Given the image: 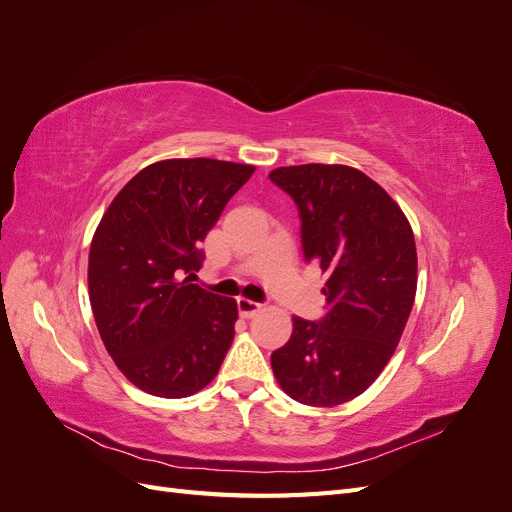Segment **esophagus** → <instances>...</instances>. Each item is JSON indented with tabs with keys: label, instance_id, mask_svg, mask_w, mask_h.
I'll list each match as a JSON object with an SVG mask.
<instances>
[{
	"label": "esophagus",
	"instance_id": "34e87169",
	"mask_svg": "<svg viewBox=\"0 0 512 512\" xmlns=\"http://www.w3.org/2000/svg\"><path fill=\"white\" fill-rule=\"evenodd\" d=\"M237 307H239V314L241 316H254L256 312H258V309L262 307L258 301H252V299H245V297H239L237 299Z\"/></svg>",
	"mask_w": 512,
	"mask_h": 512
}]
</instances>
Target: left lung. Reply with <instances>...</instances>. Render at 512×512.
Instances as JSON below:
<instances>
[{
  "label": "left lung",
  "instance_id": "8db88e82",
  "mask_svg": "<svg viewBox=\"0 0 512 512\" xmlns=\"http://www.w3.org/2000/svg\"><path fill=\"white\" fill-rule=\"evenodd\" d=\"M269 179L299 209L305 260L327 273V314L292 318L288 344L271 354L273 374L299 404H346L391 361L412 312L418 265L410 222L352 166H282Z\"/></svg>",
  "mask_w": 512,
  "mask_h": 512
}]
</instances>
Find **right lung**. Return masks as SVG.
I'll list each match as a JSON object with an SVG mask.
<instances>
[{
    "label": "right lung",
    "mask_w": 512,
    "mask_h": 512,
    "mask_svg": "<svg viewBox=\"0 0 512 512\" xmlns=\"http://www.w3.org/2000/svg\"><path fill=\"white\" fill-rule=\"evenodd\" d=\"M254 166L162 160L134 175L89 247V301L102 342L138 389L166 399L215 378L235 337L237 301L190 284L200 243Z\"/></svg>",
    "instance_id": "obj_1"
}]
</instances>
